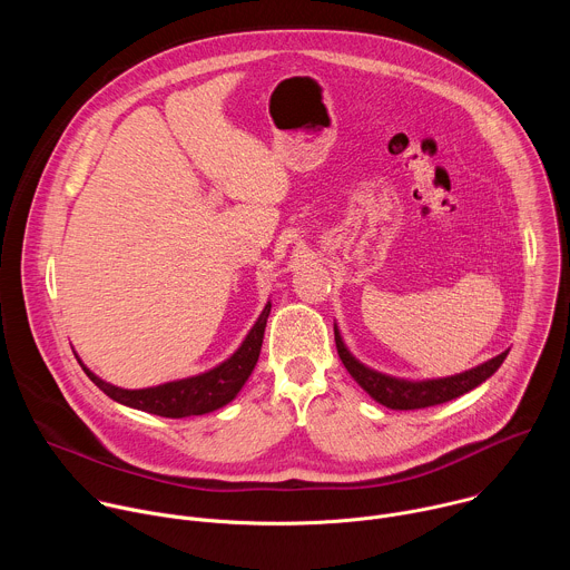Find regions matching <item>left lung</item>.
<instances>
[{
	"label": "left lung",
	"mask_w": 570,
	"mask_h": 570,
	"mask_svg": "<svg viewBox=\"0 0 570 570\" xmlns=\"http://www.w3.org/2000/svg\"><path fill=\"white\" fill-rule=\"evenodd\" d=\"M336 334V347H338V356L343 361V365L347 367V372L354 376V381L379 403L387 405L392 411H415V409H429V405H438L444 401H451L469 390H473L475 385H480L482 381L490 379L501 363L505 361L508 352L494 356L492 361H487L469 372L455 374V376H446V379H433V381H403V379H394V376H385L381 372H374L370 367H365L363 363H358L345 347L338 330L334 327Z\"/></svg>",
	"instance_id": "obj_1"
}]
</instances>
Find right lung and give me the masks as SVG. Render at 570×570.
Returning a JSON list of instances; mask_svg holds the SVG:
<instances>
[{
	"label": "right lung",
	"instance_id": "right-lung-1",
	"mask_svg": "<svg viewBox=\"0 0 570 570\" xmlns=\"http://www.w3.org/2000/svg\"><path fill=\"white\" fill-rule=\"evenodd\" d=\"M268 313H271V304H266V308L262 311L259 320L255 322V327L250 330L246 341H243V345L225 363L191 379L171 381V383L146 387V390H124L101 381L88 367L83 370L99 390H104L110 399L124 405H130V409L153 413L159 417H171V420L205 415L229 403L238 394L243 383H246L248 376L253 374L262 352Z\"/></svg>",
	"mask_w": 570,
	"mask_h": 570
}]
</instances>
